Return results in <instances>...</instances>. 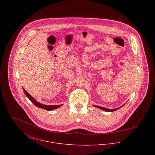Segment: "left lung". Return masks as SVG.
Here are the masks:
<instances>
[{"label": "left lung", "mask_w": 155, "mask_h": 155, "mask_svg": "<svg viewBox=\"0 0 155 155\" xmlns=\"http://www.w3.org/2000/svg\"><path fill=\"white\" fill-rule=\"evenodd\" d=\"M94 107H97V108H100V109H101V110H104V111H106V112H114V111H115V110H118V109H119V108H120L121 107H123V106H121V107H119V108H115V109H109V108H104V107H100V106H97V105H94Z\"/></svg>", "instance_id": "obj_1"}]
</instances>
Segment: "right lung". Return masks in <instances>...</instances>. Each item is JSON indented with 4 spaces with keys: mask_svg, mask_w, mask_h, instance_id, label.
<instances>
[{
    "mask_svg": "<svg viewBox=\"0 0 155 155\" xmlns=\"http://www.w3.org/2000/svg\"><path fill=\"white\" fill-rule=\"evenodd\" d=\"M23 90L24 91V93H25L26 96L28 97V99L35 105L37 106V107H39V108H43L45 110H48V111H50V110H54L58 107H60L62 106V105H43V104H41L40 103H38V102H37L35 101V99L32 97L25 89L24 88H23Z\"/></svg>",
    "mask_w": 155,
    "mask_h": 155,
    "instance_id": "obj_1",
    "label": "right lung"
}]
</instances>
